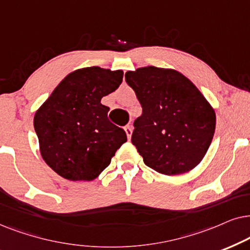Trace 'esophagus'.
<instances>
[{
	"mask_svg": "<svg viewBox=\"0 0 250 250\" xmlns=\"http://www.w3.org/2000/svg\"><path fill=\"white\" fill-rule=\"evenodd\" d=\"M125 134H127L128 139H130L131 134H132V128H131V125H127V127L125 128Z\"/></svg>",
	"mask_w": 250,
	"mask_h": 250,
	"instance_id": "34e87169",
	"label": "esophagus"
}]
</instances>
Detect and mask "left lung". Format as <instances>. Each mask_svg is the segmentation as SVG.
<instances>
[{"mask_svg": "<svg viewBox=\"0 0 250 250\" xmlns=\"http://www.w3.org/2000/svg\"><path fill=\"white\" fill-rule=\"evenodd\" d=\"M143 114L135 120L131 143L144 164L172 176L200 164L214 137L216 115L205 96L175 69L154 66L125 73Z\"/></svg>", "mask_w": 250, "mask_h": 250, "instance_id": "8db88e82", "label": "left lung"}]
</instances>
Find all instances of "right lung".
<instances>
[{"instance_id":"right-lung-1","label":"right lung","mask_w":250,"mask_h":250,"mask_svg":"<svg viewBox=\"0 0 250 250\" xmlns=\"http://www.w3.org/2000/svg\"><path fill=\"white\" fill-rule=\"evenodd\" d=\"M123 72L98 66L69 73L34 116L45 164L69 181H92L111 164L127 135L109 121L104 96L121 84Z\"/></svg>"}]
</instances>
